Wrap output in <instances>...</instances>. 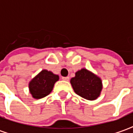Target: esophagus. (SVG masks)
<instances>
[{"label":"esophagus","mask_w":133,"mask_h":133,"mask_svg":"<svg viewBox=\"0 0 133 133\" xmlns=\"http://www.w3.org/2000/svg\"><path fill=\"white\" fill-rule=\"evenodd\" d=\"M62 79L64 80V81H69V77L68 76H67V77H62Z\"/></svg>","instance_id":"obj_1"}]
</instances>
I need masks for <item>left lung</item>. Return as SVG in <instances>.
<instances>
[{
    "instance_id": "left-lung-1",
    "label": "left lung",
    "mask_w": 133,
    "mask_h": 133,
    "mask_svg": "<svg viewBox=\"0 0 133 133\" xmlns=\"http://www.w3.org/2000/svg\"><path fill=\"white\" fill-rule=\"evenodd\" d=\"M70 84L78 95L89 101L96 100L103 89L101 78L85 68L76 72L75 77L70 79Z\"/></svg>"
}]
</instances>
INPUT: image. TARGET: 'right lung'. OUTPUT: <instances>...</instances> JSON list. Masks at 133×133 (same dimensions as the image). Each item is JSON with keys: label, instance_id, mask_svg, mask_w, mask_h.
<instances>
[{"label": "right lung", "instance_id": "add662e5", "mask_svg": "<svg viewBox=\"0 0 133 133\" xmlns=\"http://www.w3.org/2000/svg\"><path fill=\"white\" fill-rule=\"evenodd\" d=\"M59 76L47 70H42L29 83V90L33 98L41 99L47 96L53 89Z\"/></svg>", "mask_w": 133, "mask_h": 133}]
</instances>
